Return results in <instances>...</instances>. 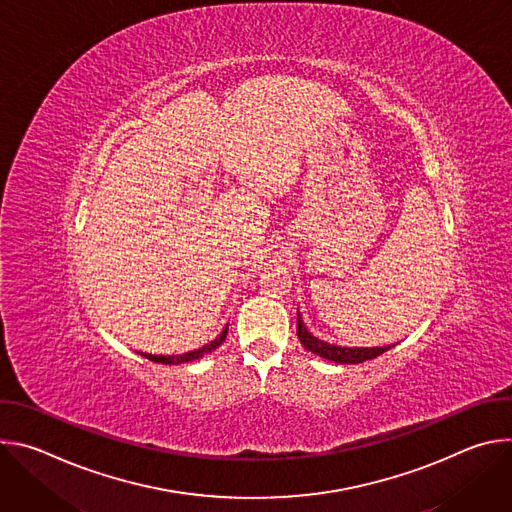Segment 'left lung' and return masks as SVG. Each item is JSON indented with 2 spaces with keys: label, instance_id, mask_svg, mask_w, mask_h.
Wrapping results in <instances>:
<instances>
[{
  "label": "left lung",
  "instance_id": "8db88e82",
  "mask_svg": "<svg viewBox=\"0 0 512 512\" xmlns=\"http://www.w3.org/2000/svg\"><path fill=\"white\" fill-rule=\"evenodd\" d=\"M298 338L300 342L304 344L306 350L326 358V360H332V362H338V364H358V362H364V360H371V358H377L381 356L383 352H387L389 348L393 346H373V348H350V346H336V344H330V342H324L320 338H316L304 324L302 320V314L298 312Z\"/></svg>",
  "mask_w": 512,
  "mask_h": 512
}]
</instances>
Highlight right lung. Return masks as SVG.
<instances>
[{
    "label": "right lung",
    "instance_id": "right-lung-1",
    "mask_svg": "<svg viewBox=\"0 0 512 512\" xmlns=\"http://www.w3.org/2000/svg\"><path fill=\"white\" fill-rule=\"evenodd\" d=\"M227 332H229V326H225V328H223V332L218 334L212 342L204 344V346H202V348H198V350H190V352H184V354L164 356V354H148V352H143L141 356L150 358V360H154V362H160V364H182V362H192V360H198V358H202L204 354H208V352H212V350H216L218 346H221V344L225 342V338H227Z\"/></svg>",
    "mask_w": 512,
    "mask_h": 512
}]
</instances>
